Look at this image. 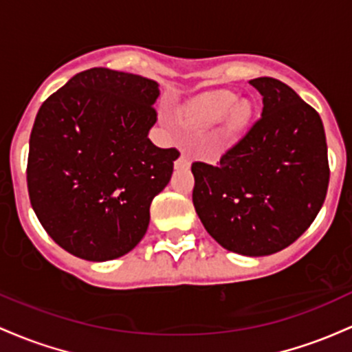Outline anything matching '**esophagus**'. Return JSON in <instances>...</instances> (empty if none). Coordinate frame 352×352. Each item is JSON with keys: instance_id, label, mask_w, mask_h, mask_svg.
Here are the masks:
<instances>
[{"instance_id": "obj_1", "label": "esophagus", "mask_w": 352, "mask_h": 352, "mask_svg": "<svg viewBox=\"0 0 352 352\" xmlns=\"http://www.w3.org/2000/svg\"><path fill=\"white\" fill-rule=\"evenodd\" d=\"M189 166V156L186 155V153H181V156L177 157V161L175 163V168L176 169H183V168H188Z\"/></svg>"}]
</instances>
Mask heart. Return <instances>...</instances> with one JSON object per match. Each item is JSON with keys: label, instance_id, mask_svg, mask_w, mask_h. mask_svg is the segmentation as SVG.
I'll return each instance as SVG.
<instances>
[{"label": "heart", "instance_id": "1", "mask_svg": "<svg viewBox=\"0 0 352 352\" xmlns=\"http://www.w3.org/2000/svg\"><path fill=\"white\" fill-rule=\"evenodd\" d=\"M186 118L196 126H211L221 121V138L232 141L250 124L252 104L246 100L236 101V94L231 91H209L189 102Z\"/></svg>", "mask_w": 352, "mask_h": 352}]
</instances>
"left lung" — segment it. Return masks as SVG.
I'll return each instance as SVG.
<instances>
[{
    "label": "left lung",
    "instance_id": "left-lung-1",
    "mask_svg": "<svg viewBox=\"0 0 352 352\" xmlns=\"http://www.w3.org/2000/svg\"><path fill=\"white\" fill-rule=\"evenodd\" d=\"M261 118L218 164L192 163V204L224 250L267 256L293 244L322 208L329 184L318 111L274 78L250 81Z\"/></svg>",
    "mask_w": 352,
    "mask_h": 352
}]
</instances>
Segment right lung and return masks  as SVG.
<instances>
[{
  "mask_svg": "<svg viewBox=\"0 0 352 352\" xmlns=\"http://www.w3.org/2000/svg\"><path fill=\"white\" fill-rule=\"evenodd\" d=\"M160 85L108 68L78 73L41 104L28 192L39 223L76 258H121L143 239L149 206L179 156L148 138Z\"/></svg>",
  "mask_w": 352,
  "mask_h": 352,
  "instance_id": "add662e5",
  "label": "right lung"
}]
</instances>
